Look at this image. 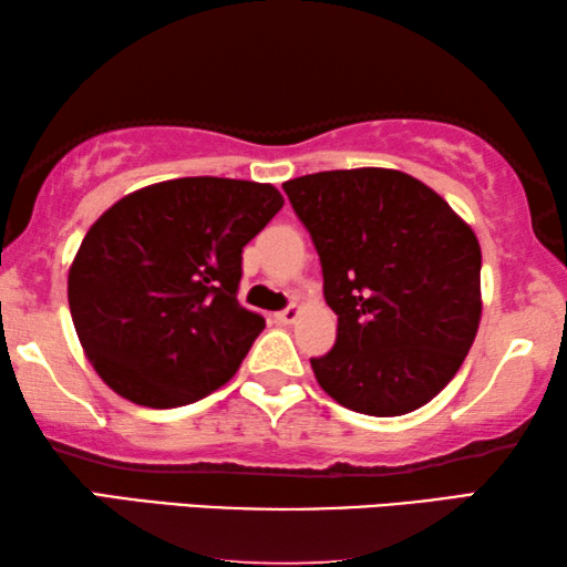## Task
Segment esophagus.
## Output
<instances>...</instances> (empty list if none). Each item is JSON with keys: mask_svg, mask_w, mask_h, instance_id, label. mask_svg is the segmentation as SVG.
I'll return each instance as SVG.
<instances>
[{"mask_svg": "<svg viewBox=\"0 0 567 567\" xmlns=\"http://www.w3.org/2000/svg\"><path fill=\"white\" fill-rule=\"evenodd\" d=\"M298 318H300V308H298V305H290V308L275 312V320L282 322V326H292V322L298 320Z\"/></svg>", "mask_w": 567, "mask_h": 567, "instance_id": "1", "label": "esophagus"}]
</instances>
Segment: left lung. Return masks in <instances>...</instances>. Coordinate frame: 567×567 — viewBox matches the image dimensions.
<instances>
[{
	"label": "left lung",
	"instance_id": "8db88e82",
	"mask_svg": "<svg viewBox=\"0 0 567 567\" xmlns=\"http://www.w3.org/2000/svg\"><path fill=\"white\" fill-rule=\"evenodd\" d=\"M310 231L338 316L320 389L368 416L416 411L454 379L482 318L477 235L434 188L393 168L282 184Z\"/></svg>",
	"mask_w": 567,
	"mask_h": 567
}]
</instances>
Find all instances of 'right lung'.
Returning a JSON list of instances; mask_svg holds the SVG:
<instances>
[{
	"instance_id": "right-lung-1",
	"label": "right lung",
	"mask_w": 567,
	"mask_h": 567,
	"mask_svg": "<svg viewBox=\"0 0 567 567\" xmlns=\"http://www.w3.org/2000/svg\"><path fill=\"white\" fill-rule=\"evenodd\" d=\"M272 184L188 176L115 202L80 245L68 302L97 375L174 409L227 383L265 318L237 300L241 249L282 209Z\"/></svg>"
}]
</instances>
